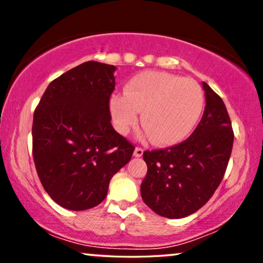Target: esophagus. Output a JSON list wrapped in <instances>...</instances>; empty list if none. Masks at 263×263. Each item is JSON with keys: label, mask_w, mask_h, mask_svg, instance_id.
<instances>
[{"label": "esophagus", "mask_w": 263, "mask_h": 263, "mask_svg": "<svg viewBox=\"0 0 263 263\" xmlns=\"http://www.w3.org/2000/svg\"><path fill=\"white\" fill-rule=\"evenodd\" d=\"M134 156L137 157V158H140V157L143 156V149H142L141 147H136L135 152H134Z\"/></svg>", "instance_id": "1"}]
</instances>
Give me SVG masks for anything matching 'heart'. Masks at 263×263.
Returning a JSON list of instances; mask_svg holds the SVG:
<instances>
[{
    "instance_id": "obj_1",
    "label": "heart",
    "mask_w": 263,
    "mask_h": 263,
    "mask_svg": "<svg viewBox=\"0 0 263 263\" xmlns=\"http://www.w3.org/2000/svg\"><path fill=\"white\" fill-rule=\"evenodd\" d=\"M204 91L197 81L164 71H143L126 84L125 95L114 93L110 111L120 134L137 122L144 134L162 146H171L190 135L204 108Z\"/></svg>"
}]
</instances>
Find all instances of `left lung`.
Segmentation results:
<instances>
[{
  "label": "left lung",
  "mask_w": 263,
  "mask_h": 263,
  "mask_svg": "<svg viewBox=\"0 0 263 263\" xmlns=\"http://www.w3.org/2000/svg\"><path fill=\"white\" fill-rule=\"evenodd\" d=\"M205 110L189 138L164 149L146 151L144 204L168 219L185 218L213 197L231 156L234 132L224 101L206 83Z\"/></svg>",
  "instance_id": "left-lung-1"
}]
</instances>
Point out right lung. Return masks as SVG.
Returning a JSON list of instances; mask_svg holds the SVG:
<instances>
[{"instance_id":"right-lung-1","label":"right lung","mask_w":263,"mask_h":263,"mask_svg":"<svg viewBox=\"0 0 263 263\" xmlns=\"http://www.w3.org/2000/svg\"><path fill=\"white\" fill-rule=\"evenodd\" d=\"M116 66L86 62L53 80L33 115V158L42 185L65 209H91L135 146L111 125Z\"/></svg>"}]
</instances>
